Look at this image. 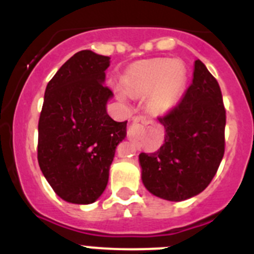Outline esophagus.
Masks as SVG:
<instances>
[{
	"instance_id": "1",
	"label": "esophagus",
	"mask_w": 254,
	"mask_h": 254,
	"mask_svg": "<svg viewBox=\"0 0 254 254\" xmlns=\"http://www.w3.org/2000/svg\"><path fill=\"white\" fill-rule=\"evenodd\" d=\"M149 125V121L145 118V117H136L133 120V123L129 126L128 131H127V136L129 138H134L138 134V132L143 128V127H146Z\"/></svg>"
}]
</instances>
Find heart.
Returning a JSON list of instances; mask_svg holds the SVG:
<instances>
[{
    "mask_svg": "<svg viewBox=\"0 0 254 254\" xmlns=\"http://www.w3.org/2000/svg\"><path fill=\"white\" fill-rule=\"evenodd\" d=\"M187 84V69L181 61L152 58L138 61L123 76V86L132 95H149L147 108L167 114L178 105ZM121 95L126 94L121 91Z\"/></svg>",
    "mask_w": 254,
    "mask_h": 254,
    "instance_id": "b5f03b06",
    "label": "heart"
}]
</instances>
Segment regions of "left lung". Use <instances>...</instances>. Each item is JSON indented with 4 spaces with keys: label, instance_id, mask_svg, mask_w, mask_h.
Returning a JSON list of instances; mask_svg holds the SVG:
<instances>
[{
    "label": "left lung",
    "instance_id": "left-lung-1",
    "mask_svg": "<svg viewBox=\"0 0 254 254\" xmlns=\"http://www.w3.org/2000/svg\"><path fill=\"white\" fill-rule=\"evenodd\" d=\"M164 143L158 151L138 155L141 179L150 193L185 201L212 181L225 150V108L216 78L194 61L192 84L182 102L163 118Z\"/></svg>",
    "mask_w": 254,
    "mask_h": 254
}]
</instances>
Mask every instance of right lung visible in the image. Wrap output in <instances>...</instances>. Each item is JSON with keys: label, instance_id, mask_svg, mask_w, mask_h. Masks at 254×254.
Segmentation results:
<instances>
[{"label": "right lung", "instance_id": "1", "mask_svg": "<svg viewBox=\"0 0 254 254\" xmlns=\"http://www.w3.org/2000/svg\"><path fill=\"white\" fill-rule=\"evenodd\" d=\"M111 57L80 51L48 82L38 125V163L58 197L89 205L102 196L127 121L107 113L113 98L104 86Z\"/></svg>", "mask_w": 254, "mask_h": 254}]
</instances>
